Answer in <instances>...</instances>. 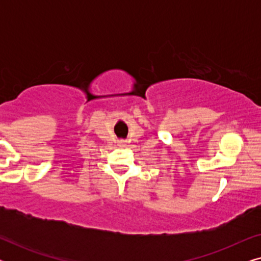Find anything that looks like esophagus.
I'll return each instance as SVG.
<instances>
[{"instance_id":"34e87169","label":"esophagus","mask_w":261,"mask_h":261,"mask_svg":"<svg viewBox=\"0 0 261 261\" xmlns=\"http://www.w3.org/2000/svg\"><path fill=\"white\" fill-rule=\"evenodd\" d=\"M121 146H124V144H122V145H121Z\"/></svg>"}]
</instances>
